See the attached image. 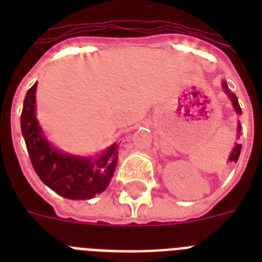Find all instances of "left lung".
Here are the masks:
<instances>
[{
    "mask_svg": "<svg viewBox=\"0 0 262 262\" xmlns=\"http://www.w3.org/2000/svg\"><path fill=\"white\" fill-rule=\"evenodd\" d=\"M223 88L226 90L228 96L231 98L232 104H234V108H235L236 113H238V114H242V110H241V106H239V103H238V98L235 96V94H232V92L228 91L227 83H223ZM238 132H241V126H238ZM241 148H242L241 144H235V148L232 149L231 155H230V162H238V158H239V154H241Z\"/></svg>",
    "mask_w": 262,
    "mask_h": 262,
    "instance_id": "1",
    "label": "left lung"
}]
</instances>
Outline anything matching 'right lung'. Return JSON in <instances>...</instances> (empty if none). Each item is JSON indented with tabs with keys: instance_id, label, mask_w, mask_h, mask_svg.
Wrapping results in <instances>:
<instances>
[{
	"instance_id": "right-lung-1",
	"label": "right lung",
	"mask_w": 262,
	"mask_h": 262,
	"mask_svg": "<svg viewBox=\"0 0 262 262\" xmlns=\"http://www.w3.org/2000/svg\"><path fill=\"white\" fill-rule=\"evenodd\" d=\"M36 87L38 83L28 90L21 111V133L32 167L45 185L65 199H92L106 190L113 178L118 145H111L95 162L57 151L43 137L35 117Z\"/></svg>"
}]
</instances>
